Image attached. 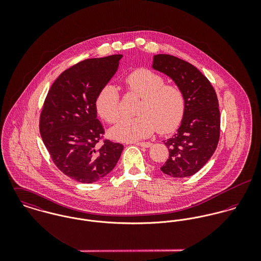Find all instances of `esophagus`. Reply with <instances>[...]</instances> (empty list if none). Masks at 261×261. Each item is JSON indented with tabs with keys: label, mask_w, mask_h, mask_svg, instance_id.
<instances>
[{
	"label": "esophagus",
	"mask_w": 261,
	"mask_h": 261,
	"mask_svg": "<svg viewBox=\"0 0 261 261\" xmlns=\"http://www.w3.org/2000/svg\"><path fill=\"white\" fill-rule=\"evenodd\" d=\"M137 146H140V147H143V148H149L151 147V143L149 142H142V143H136Z\"/></svg>",
	"instance_id": "obj_1"
}]
</instances>
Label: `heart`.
Instances as JSON below:
<instances>
[{
    "instance_id": "heart-1",
    "label": "heart",
    "mask_w": 261,
    "mask_h": 261,
    "mask_svg": "<svg viewBox=\"0 0 261 261\" xmlns=\"http://www.w3.org/2000/svg\"><path fill=\"white\" fill-rule=\"evenodd\" d=\"M128 92L141 98L137 117L125 118L112 127V139L135 142L149 137L155 129L169 134L181 123L186 111L183 90L174 84H166L164 76L149 69H138L125 77ZM95 107L108 122L115 123L121 116L120 95L113 85L103 86L97 94Z\"/></svg>"
}]
</instances>
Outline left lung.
I'll return each mask as SVG.
<instances>
[{"label":"left lung","instance_id":"obj_1","mask_svg":"<svg viewBox=\"0 0 261 261\" xmlns=\"http://www.w3.org/2000/svg\"><path fill=\"white\" fill-rule=\"evenodd\" d=\"M152 68L171 77L186 97V111L178 133L164 141L169 159L161 171L173 178L193 176L210 160L219 142L217 94L205 75L178 57L154 55Z\"/></svg>","mask_w":261,"mask_h":261}]
</instances>
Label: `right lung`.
<instances>
[{
    "label": "right lung",
    "mask_w": 261,
    "mask_h": 261,
    "mask_svg": "<svg viewBox=\"0 0 261 261\" xmlns=\"http://www.w3.org/2000/svg\"><path fill=\"white\" fill-rule=\"evenodd\" d=\"M121 57L78 62L59 75L45 98L39 122L43 143L56 167L77 182L91 184L106 177L123 149L121 144L103 139L95 107L98 92L116 72Z\"/></svg>",
    "instance_id": "right-lung-1"
}]
</instances>
